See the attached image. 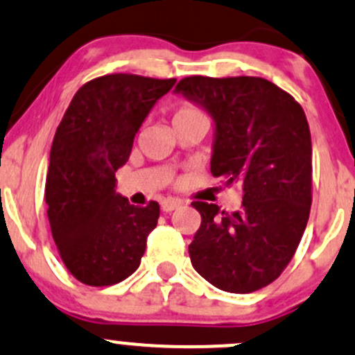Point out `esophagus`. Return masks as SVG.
<instances>
[{
  "instance_id": "1",
  "label": "esophagus",
  "mask_w": 355,
  "mask_h": 355,
  "mask_svg": "<svg viewBox=\"0 0 355 355\" xmlns=\"http://www.w3.org/2000/svg\"><path fill=\"white\" fill-rule=\"evenodd\" d=\"M182 205V202H179V200H164L162 203H160V208H162V211H173L176 210Z\"/></svg>"
}]
</instances>
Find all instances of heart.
Instances as JSON below:
<instances>
[{"mask_svg": "<svg viewBox=\"0 0 355 355\" xmlns=\"http://www.w3.org/2000/svg\"><path fill=\"white\" fill-rule=\"evenodd\" d=\"M200 114H202V112H200L196 107H193V105H182V107L178 109L176 114H174V119L189 118V116H200Z\"/></svg>", "mask_w": 355, "mask_h": 355, "instance_id": "1", "label": "heart"}]
</instances>
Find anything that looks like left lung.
I'll return each instance as SVG.
<instances>
[{
  "label": "left lung",
  "instance_id": "left-lung-1",
  "mask_svg": "<svg viewBox=\"0 0 355 355\" xmlns=\"http://www.w3.org/2000/svg\"><path fill=\"white\" fill-rule=\"evenodd\" d=\"M215 124L210 171L243 188V208L225 214L193 202L202 225L191 265L220 291L248 294L288 265L311 210V133L291 94L258 76H188L176 85Z\"/></svg>",
  "mask_w": 355,
  "mask_h": 355
}]
</instances>
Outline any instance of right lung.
<instances>
[{
  "mask_svg": "<svg viewBox=\"0 0 355 355\" xmlns=\"http://www.w3.org/2000/svg\"><path fill=\"white\" fill-rule=\"evenodd\" d=\"M174 83L128 73L98 76L75 94L58 126L46 179L47 217L64 266L85 286H114L140 266L160 207L130 205L116 193V171Z\"/></svg>",
  "mask_w": 355,
  "mask_h": 355,
  "instance_id": "right-lung-1",
  "label": "right lung"
}]
</instances>
